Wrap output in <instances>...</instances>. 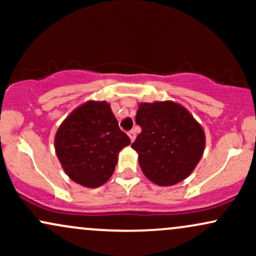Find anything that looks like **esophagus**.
Returning a JSON list of instances; mask_svg holds the SVG:
<instances>
[{"instance_id":"esophagus-1","label":"esophagus","mask_w":256,"mask_h":256,"mask_svg":"<svg viewBox=\"0 0 256 256\" xmlns=\"http://www.w3.org/2000/svg\"><path fill=\"white\" fill-rule=\"evenodd\" d=\"M128 137H130V140H132V142H134V138H136V131H134V130L128 131Z\"/></svg>"}]
</instances>
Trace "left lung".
<instances>
[{
	"instance_id": "obj_1",
	"label": "left lung",
	"mask_w": 256,
	"mask_h": 256,
	"mask_svg": "<svg viewBox=\"0 0 256 256\" xmlns=\"http://www.w3.org/2000/svg\"><path fill=\"white\" fill-rule=\"evenodd\" d=\"M136 122L142 132L131 146L149 180L170 186L194 171L204 150V128L183 106L173 101L138 104Z\"/></svg>"
}]
</instances>
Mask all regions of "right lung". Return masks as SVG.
Returning a JSON list of instances; mask_svg holds the SVG:
<instances>
[{
    "label": "right lung",
    "mask_w": 256,
    "mask_h": 256,
    "mask_svg": "<svg viewBox=\"0 0 256 256\" xmlns=\"http://www.w3.org/2000/svg\"><path fill=\"white\" fill-rule=\"evenodd\" d=\"M130 143L106 101L79 106L55 134V152L64 171L86 188H98L110 178L119 152Z\"/></svg>",
    "instance_id": "add662e5"
}]
</instances>
